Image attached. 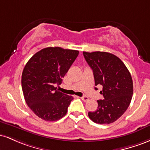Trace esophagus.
<instances>
[{
	"label": "esophagus",
	"instance_id": "esophagus-1",
	"mask_svg": "<svg viewBox=\"0 0 150 150\" xmlns=\"http://www.w3.org/2000/svg\"><path fill=\"white\" fill-rule=\"evenodd\" d=\"M81 99L84 101H87L89 100V98L87 97H86V96H83V97H81Z\"/></svg>",
	"mask_w": 150,
	"mask_h": 150
}]
</instances>
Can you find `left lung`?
<instances>
[{
    "mask_svg": "<svg viewBox=\"0 0 150 150\" xmlns=\"http://www.w3.org/2000/svg\"><path fill=\"white\" fill-rule=\"evenodd\" d=\"M83 55L93 70L95 86L103 87L100 94L104 97L103 100L97 101V109L89 112L88 116L99 124L113 123L125 113L131 101L133 85L130 72L112 53L83 51Z\"/></svg>",
    "mask_w": 150,
    "mask_h": 150,
    "instance_id": "1",
    "label": "left lung"
}]
</instances>
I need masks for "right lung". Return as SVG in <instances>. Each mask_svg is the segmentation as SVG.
I'll use <instances>...</instances> for the list:
<instances>
[{"mask_svg":"<svg viewBox=\"0 0 150 150\" xmlns=\"http://www.w3.org/2000/svg\"><path fill=\"white\" fill-rule=\"evenodd\" d=\"M79 54L76 50L48 47L38 51L29 60L22 75V88L25 101L38 117L56 121L66 114L73 99L57 90L62 78Z\"/></svg>","mask_w":150,"mask_h":150,"instance_id":"right-lung-1","label":"right lung"}]
</instances>
